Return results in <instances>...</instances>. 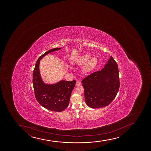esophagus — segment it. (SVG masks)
Listing matches in <instances>:
<instances>
[{
    "label": "esophagus",
    "mask_w": 151,
    "mask_h": 151,
    "mask_svg": "<svg viewBox=\"0 0 151 151\" xmlns=\"http://www.w3.org/2000/svg\"><path fill=\"white\" fill-rule=\"evenodd\" d=\"M81 85V82H80V81H76V86H80V85Z\"/></svg>",
    "instance_id": "34e87169"
}]
</instances>
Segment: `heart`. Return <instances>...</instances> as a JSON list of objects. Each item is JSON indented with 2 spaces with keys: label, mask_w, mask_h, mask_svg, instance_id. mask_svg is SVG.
Wrapping results in <instances>:
<instances>
[{
  "label": "heart",
  "mask_w": 151,
  "mask_h": 151,
  "mask_svg": "<svg viewBox=\"0 0 151 151\" xmlns=\"http://www.w3.org/2000/svg\"><path fill=\"white\" fill-rule=\"evenodd\" d=\"M91 54H85L77 58L74 61L76 64H83L85 63L83 68V70L85 73H89L92 71L97 65L98 58L97 57H91Z\"/></svg>",
  "instance_id": "1"
}]
</instances>
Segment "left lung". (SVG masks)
<instances>
[{"label": "left lung", "mask_w": 151, "mask_h": 151, "mask_svg": "<svg viewBox=\"0 0 151 151\" xmlns=\"http://www.w3.org/2000/svg\"><path fill=\"white\" fill-rule=\"evenodd\" d=\"M82 83L88 106L98 108L110 104L119 88L118 65L112 56H110L101 70L89 75Z\"/></svg>", "instance_id": "1"}]
</instances>
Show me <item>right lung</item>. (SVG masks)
<instances>
[{"instance_id": "obj_1", "label": "right lung", "mask_w": 151, "mask_h": 151, "mask_svg": "<svg viewBox=\"0 0 151 151\" xmlns=\"http://www.w3.org/2000/svg\"><path fill=\"white\" fill-rule=\"evenodd\" d=\"M62 48L49 50L41 56L37 61L33 71V83L35 97L39 103L50 111L61 112L69 104L71 92L74 88L76 81L62 80L56 83H45L42 79L39 70L41 59L45 56Z\"/></svg>"}]
</instances>
